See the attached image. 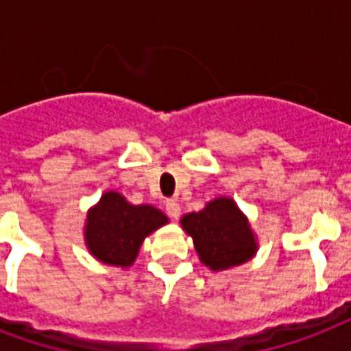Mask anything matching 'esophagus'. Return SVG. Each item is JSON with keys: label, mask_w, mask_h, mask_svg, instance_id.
<instances>
[{"label": "esophagus", "mask_w": 351, "mask_h": 351, "mask_svg": "<svg viewBox=\"0 0 351 351\" xmlns=\"http://www.w3.org/2000/svg\"><path fill=\"white\" fill-rule=\"evenodd\" d=\"M167 214L172 219H178L181 216V206L176 199H168L167 201Z\"/></svg>", "instance_id": "34e87169"}]
</instances>
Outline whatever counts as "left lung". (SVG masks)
Listing matches in <instances>:
<instances>
[{
    "label": "left lung",
    "mask_w": 351,
    "mask_h": 351,
    "mask_svg": "<svg viewBox=\"0 0 351 351\" xmlns=\"http://www.w3.org/2000/svg\"><path fill=\"white\" fill-rule=\"evenodd\" d=\"M181 227L194 241L201 263L210 271L238 267L256 256V234L249 218L229 195L214 197L199 213L184 214Z\"/></svg>",
    "instance_id": "8db88e82"
}]
</instances>
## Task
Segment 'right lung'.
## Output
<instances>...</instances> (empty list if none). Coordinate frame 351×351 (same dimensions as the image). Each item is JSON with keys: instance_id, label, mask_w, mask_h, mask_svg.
Returning a JSON list of instances; mask_svg holds the SVG:
<instances>
[{"instance_id": "obj_1", "label": "right lung", "mask_w": 351, "mask_h": 351, "mask_svg": "<svg viewBox=\"0 0 351 351\" xmlns=\"http://www.w3.org/2000/svg\"><path fill=\"white\" fill-rule=\"evenodd\" d=\"M168 223L157 206L133 205L117 190H106L86 214L84 241L89 254L113 267L128 269L137 260L146 236Z\"/></svg>"}]
</instances>
